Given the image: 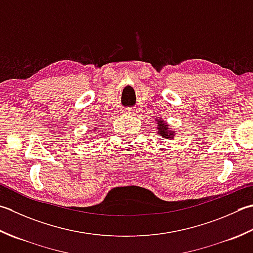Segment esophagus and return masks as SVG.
Segmentation results:
<instances>
[{
  "label": "esophagus",
  "instance_id": "34e87169",
  "mask_svg": "<svg viewBox=\"0 0 253 253\" xmlns=\"http://www.w3.org/2000/svg\"><path fill=\"white\" fill-rule=\"evenodd\" d=\"M123 113H125V114H131V113H133V110H132V108H130V107H128V108H124V110H123Z\"/></svg>",
  "mask_w": 253,
  "mask_h": 253
}]
</instances>
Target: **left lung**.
I'll use <instances>...</instances> for the list:
<instances>
[{"mask_svg": "<svg viewBox=\"0 0 253 253\" xmlns=\"http://www.w3.org/2000/svg\"><path fill=\"white\" fill-rule=\"evenodd\" d=\"M157 122H158L157 129L159 130L158 131V133H160V136L166 138V139H170V140L173 139L175 136V131L171 130V128H169V125L166 124L165 121H162V118L161 120H157Z\"/></svg>", "mask_w": 253, "mask_h": 253, "instance_id": "obj_1", "label": "left lung"}]
</instances>
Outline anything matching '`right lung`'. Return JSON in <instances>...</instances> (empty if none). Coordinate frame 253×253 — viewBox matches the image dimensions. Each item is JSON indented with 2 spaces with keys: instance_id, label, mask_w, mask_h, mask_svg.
Segmentation results:
<instances>
[{
  "instance_id": "1",
  "label": "right lung",
  "mask_w": 253,
  "mask_h": 253,
  "mask_svg": "<svg viewBox=\"0 0 253 253\" xmlns=\"http://www.w3.org/2000/svg\"><path fill=\"white\" fill-rule=\"evenodd\" d=\"M94 130H95V131H96V130H97V129H94Z\"/></svg>"
}]
</instances>
